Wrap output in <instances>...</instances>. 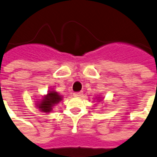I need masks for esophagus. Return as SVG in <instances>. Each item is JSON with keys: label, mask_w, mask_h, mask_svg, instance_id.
<instances>
[{"label": "esophagus", "mask_w": 157, "mask_h": 157, "mask_svg": "<svg viewBox=\"0 0 157 157\" xmlns=\"http://www.w3.org/2000/svg\"><path fill=\"white\" fill-rule=\"evenodd\" d=\"M82 91H80V92H75V93H74V96H75V97H78V98H80V97H82Z\"/></svg>", "instance_id": "1"}]
</instances>
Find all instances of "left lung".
Masks as SVG:
<instances>
[{
  "mask_svg": "<svg viewBox=\"0 0 157 157\" xmlns=\"http://www.w3.org/2000/svg\"><path fill=\"white\" fill-rule=\"evenodd\" d=\"M98 100H99V101H100V100H101V99H98Z\"/></svg>",
  "mask_w": 157,
  "mask_h": 157,
  "instance_id": "8db88e82",
  "label": "left lung"
}]
</instances>
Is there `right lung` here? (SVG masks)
Returning <instances> with one entry per match:
<instances>
[{"instance_id": "obj_1", "label": "right lung", "mask_w": 157, "mask_h": 157, "mask_svg": "<svg viewBox=\"0 0 157 157\" xmlns=\"http://www.w3.org/2000/svg\"><path fill=\"white\" fill-rule=\"evenodd\" d=\"M63 99V96L60 95L55 90H50L46 95L42 98L41 100L37 102L36 107H37L41 111L49 113L52 111L54 107L58 104Z\"/></svg>"}]
</instances>
